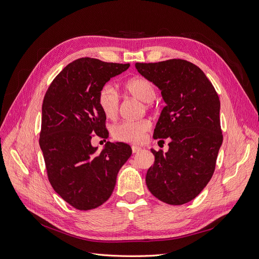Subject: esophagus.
Masks as SVG:
<instances>
[{
  "mask_svg": "<svg viewBox=\"0 0 259 259\" xmlns=\"http://www.w3.org/2000/svg\"><path fill=\"white\" fill-rule=\"evenodd\" d=\"M132 151H133L134 154H136V153H138V152L141 151V147H140V146H137V145H133V146H132Z\"/></svg>",
  "mask_w": 259,
  "mask_h": 259,
  "instance_id": "obj_1",
  "label": "esophagus"
}]
</instances>
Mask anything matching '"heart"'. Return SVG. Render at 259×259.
Listing matches in <instances>:
<instances>
[{
    "label": "heart",
    "instance_id": "1",
    "mask_svg": "<svg viewBox=\"0 0 259 259\" xmlns=\"http://www.w3.org/2000/svg\"><path fill=\"white\" fill-rule=\"evenodd\" d=\"M125 91L133 97L142 102H151L155 99L156 91L152 82L142 77H136L128 80L124 85ZM98 103L105 117L114 119L119 112L120 99L116 89L112 84H105L99 92ZM151 128L149 120L124 121L115 125L112 130L113 137L118 141L128 143L141 142L146 132Z\"/></svg>",
    "mask_w": 259,
    "mask_h": 259
}]
</instances>
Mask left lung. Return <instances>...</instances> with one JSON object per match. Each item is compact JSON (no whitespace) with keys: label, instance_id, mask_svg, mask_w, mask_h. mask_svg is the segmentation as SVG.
<instances>
[{"label":"left lung","instance_id":"obj_1","mask_svg":"<svg viewBox=\"0 0 259 259\" xmlns=\"http://www.w3.org/2000/svg\"><path fill=\"white\" fill-rule=\"evenodd\" d=\"M135 66L161 92L165 106L154 138L169 140L164 154L151 149L155 162L146 173V186L165 203H187L198 196L212 178L223 144L218 95L204 72L186 60Z\"/></svg>","mask_w":259,"mask_h":259}]
</instances>
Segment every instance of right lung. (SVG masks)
<instances>
[{
	"label": "right lung",
	"mask_w": 259,
	"mask_h": 259,
	"mask_svg": "<svg viewBox=\"0 0 259 259\" xmlns=\"http://www.w3.org/2000/svg\"><path fill=\"white\" fill-rule=\"evenodd\" d=\"M130 67L94 58L75 60L49 86L42 105L40 147L53 189L71 206L88 211L112 195L119 169L132 155L123 142L92 145L94 135L106 138L100 90Z\"/></svg>",
	"instance_id": "right-lung-1"
}]
</instances>
